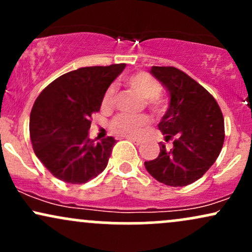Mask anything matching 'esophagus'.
<instances>
[{
  "instance_id": "obj_1",
  "label": "esophagus",
  "mask_w": 252,
  "mask_h": 252,
  "mask_svg": "<svg viewBox=\"0 0 252 252\" xmlns=\"http://www.w3.org/2000/svg\"><path fill=\"white\" fill-rule=\"evenodd\" d=\"M129 140L131 141V142L134 143V144H136V146H140V144L142 143V141L138 140V138H129Z\"/></svg>"
}]
</instances>
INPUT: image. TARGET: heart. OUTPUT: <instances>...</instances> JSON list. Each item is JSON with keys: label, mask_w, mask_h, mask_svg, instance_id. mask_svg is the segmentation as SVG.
<instances>
[{"label": "heart", "mask_w": 252, "mask_h": 252, "mask_svg": "<svg viewBox=\"0 0 252 252\" xmlns=\"http://www.w3.org/2000/svg\"><path fill=\"white\" fill-rule=\"evenodd\" d=\"M126 85L135 90L141 97H143L144 105L148 108L156 116H160L166 111V100L160 94L161 86L158 80L152 74L147 72H136L126 78ZM115 103V88H109L104 94L102 99V106L104 109H109ZM150 122L149 117L146 115H117L112 118L110 123V129L114 134L126 137H134L140 134L143 128H146Z\"/></svg>", "instance_id": "obj_1"}]
</instances>
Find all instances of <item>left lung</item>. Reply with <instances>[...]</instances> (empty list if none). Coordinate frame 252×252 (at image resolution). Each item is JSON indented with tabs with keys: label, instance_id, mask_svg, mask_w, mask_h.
Returning <instances> with one entry per match:
<instances>
[{
	"label": "left lung",
	"instance_id": "left-lung-1",
	"mask_svg": "<svg viewBox=\"0 0 252 252\" xmlns=\"http://www.w3.org/2000/svg\"><path fill=\"white\" fill-rule=\"evenodd\" d=\"M150 73L169 94V106L158 129L173 141L161 143L160 154L144 166L153 178L167 186H187L200 179L216 162L224 144V117L207 90L173 66H153Z\"/></svg>",
	"mask_w": 252,
	"mask_h": 252
}]
</instances>
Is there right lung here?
<instances>
[{"instance_id": "right-lung-1", "label": "right lung", "mask_w": 252, "mask_h": 252, "mask_svg": "<svg viewBox=\"0 0 252 252\" xmlns=\"http://www.w3.org/2000/svg\"><path fill=\"white\" fill-rule=\"evenodd\" d=\"M126 63L82 67L63 74L42 90L30 117L34 153L50 172L67 184H85L108 166L116 140L89 138L110 84Z\"/></svg>"}]
</instances>
